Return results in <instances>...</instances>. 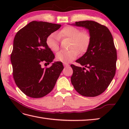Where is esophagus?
Returning a JSON list of instances; mask_svg holds the SVG:
<instances>
[{
    "label": "esophagus",
    "instance_id": "34e87169",
    "mask_svg": "<svg viewBox=\"0 0 129 129\" xmlns=\"http://www.w3.org/2000/svg\"><path fill=\"white\" fill-rule=\"evenodd\" d=\"M63 65H64V66L65 67H69V65L68 64H67V63H66V62H63Z\"/></svg>",
    "mask_w": 129,
    "mask_h": 129
}]
</instances>
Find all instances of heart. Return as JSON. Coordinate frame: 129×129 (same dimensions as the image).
<instances>
[{
    "label": "heart",
    "mask_w": 129,
    "mask_h": 129,
    "mask_svg": "<svg viewBox=\"0 0 129 129\" xmlns=\"http://www.w3.org/2000/svg\"><path fill=\"white\" fill-rule=\"evenodd\" d=\"M59 38H69L71 39V50L58 52L56 55V58L60 61L69 62L78 56V50L80 53H84L87 50L91 41V35L87 30L80 31L77 27L65 26L56 34H51L46 39V44L52 51L56 52L59 50Z\"/></svg>",
    "instance_id": "heart-1"
}]
</instances>
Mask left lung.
<instances>
[{"label": "left lung", "instance_id": "left-lung-1", "mask_svg": "<svg viewBox=\"0 0 129 129\" xmlns=\"http://www.w3.org/2000/svg\"><path fill=\"white\" fill-rule=\"evenodd\" d=\"M72 25L88 30L91 41L86 53L76 60L84 67L71 65V82L80 95L96 96L105 91L115 74L117 53L113 36L107 27L94 21H76Z\"/></svg>", "mask_w": 129, "mask_h": 129}]
</instances>
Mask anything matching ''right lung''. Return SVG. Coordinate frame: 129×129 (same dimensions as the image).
Instances as JSON below:
<instances>
[{
    "instance_id": "add662e5",
    "label": "right lung",
    "mask_w": 129,
    "mask_h": 129,
    "mask_svg": "<svg viewBox=\"0 0 129 129\" xmlns=\"http://www.w3.org/2000/svg\"><path fill=\"white\" fill-rule=\"evenodd\" d=\"M61 25L33 21L16 34L10 60L15 84L26 95L40 98L53 89L64 69L60 61L48 68L43 62H53L54 54L46 44V39Z\"/></svg>"
}]
</instances>
